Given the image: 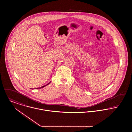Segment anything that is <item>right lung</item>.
<instances>
[{"label": "right lung", "instance_id": "add662e5", "mask_svg": "<svg viewBox=\"0 0 132 132\" xmlns=\"http://www.w3.org/2000/svg\"><path fill=\"white\" fill-rule=\"evenodd\" d=\"M50 83H51V81H50V82H49V83H48V84H47V85H45V86H43V87H40V88H44V87H45V86H47V85H49V84H50Z\"/></svg>", "mask_w": 132, "mask_h": 132}]
</instances>
